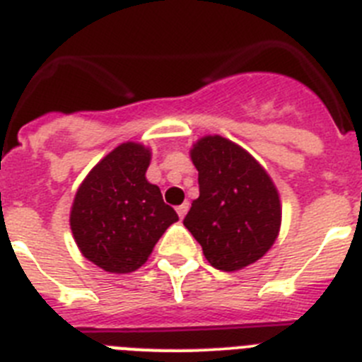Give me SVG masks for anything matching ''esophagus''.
<instances>
[{
  "label": "esophagus",
  "instance_id": "obj_1",
  "mask_svg": "<svg viewBox=\"0 0 362 362\" xmlns=\"http://www.w3.org/2000/svg\"><path fill=\"white\" fill-rule=\"evenodd\" d=\"M175 210H177V216L181 217V219H183V217L187 216V212H188V203H187V201H185L183 204H179V206Z\"/></svg>",
  "mask_w": 362,
  "mask_h": 362
}]
</instances>
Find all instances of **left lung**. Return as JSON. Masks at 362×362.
Wrapping results in <instances>:
<instances>
[{
	"label": "left lung",
	"mask_w": 362,
	"mask_h": 362,
	"mask_svg": "<svg viewBox=\"0 0 362 362\" xmlns=\"http://www.w3.org/2000/svg\"><path fill=\"white\" fill-rule=\"evenodd\" d=\"M199 172V197L185 226L217 270L238 272L270 250L283 206L274 179L248 150L223 136H203L190 148Z\"/></svg>",
	"instance_id": "8db88e82"
}]
</instances>
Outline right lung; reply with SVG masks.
Returning <instances> with one entry per match:
<instances>
[{
	"mask_svg": "<svg viewBox=\"0 0 362 362\" xmlns=\"http://www.w3.org/2000/svg\"><path fill=\"white\" fill-rule=\"evenodd\" d=\"M152 152L121 143L79 185L70 209V230L83 257L110 274H130L148 261L153 246L177 214L146 179Z\"/></svg>",
	"mask_w": 362,
	"mask_h": 362,
	"instance_id": "1",
	"label": "right lung"
}]
</instances>
